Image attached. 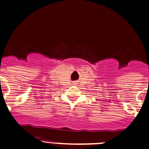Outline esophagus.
<instances>
[{"label":"esophagus","mask_w":149,"mask_h":149,"mask_svg":"<svg viewBox=\"0 0 149 149\" xmlns=\"http://www.w3.org/2000/svg\"><path fill=\"white\" fill-rule=\"evenodd\" d=\"M73 84H76V83H73Z\"/></svg>","instance_id":"1"}]
</instances>
